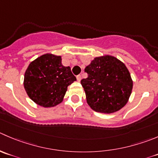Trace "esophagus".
<instances>
[{
	"mask_svg": "<svg viewBox=\"0 0 158 158\" xmlns=\"http://www.w3.org/2000/svg\"><path fill=\"white\" fill-rule=\"evenodd\" d=\"M76 79H77L78 82H80V80L82 79V76H81V75H78V76H76Z\"/></svg>",
	"mask_w": 158,
	"mask_h": 158,
	"instance_id": "obj_1",
	"label": "esophagus"
}]
</instances>
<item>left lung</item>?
I'll return each instance as SVG.
<instances>
[{
  "instance_id": "8db88e82",
  "label": "left lung",
  "mask_w": 158,
  "mask_h": 158,
  "mask_svg": "<svg viewBox=\"0 0 158 158\" xmlns=\"http://www.w3.org/2000/svg\"><path fill=\"white\" fill-rule=\"evenodd\" d=\"M86 79L81 80L87 103L99 113H112L129 99L133 81L126 65L111 56L96 57L85 67Z\"/></svg>"
}]
</instances>
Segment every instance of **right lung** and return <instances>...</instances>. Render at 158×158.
I'll return each instance as SVG.
<instances>
[{"mask_svg": "<svg viewBox=\"0 0 158 158\" xmlns=\"http://www.w3.org/2000/svg\"><path fill=\"white\" fill-rule=\"evenodd\" d=\"M76 78L69 66H63L61 56L45 54L27 67L24 86L30 99L43 107H52L63 100L67 87Z\"/></svg>", "mask_w": 158, "mask_h": 158, "instance_id": "right-lung-1", "label": "right lung"}]
</instances>
